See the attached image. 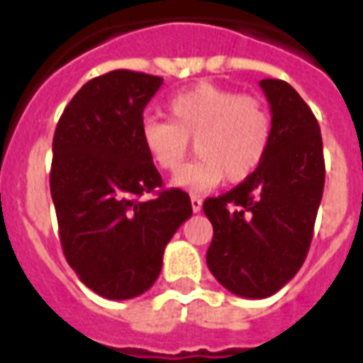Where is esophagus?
Returning <instances> with one entry per match:
<instances>
[{
    "label": "esophagus",
    "instance_id": "obj_1",
    "mask_svg": "<svg viewBox=\"0 0 363 363\" xmlns=\"http://www.w3.org/2000/svg\"><path fill=\"white\" fill-rule=\"evenodd\" d=\"M190 203H192V211L200 213L201 211V200L198 196H190Z\"/></svg>",
    "mask_w": 363,
    "mask_h": 363
}]
</instances>
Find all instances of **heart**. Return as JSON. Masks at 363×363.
I'll list each match as a JSON object with an SVG mask.
<instances>
[{
    "mask_svg": "<svg viewBox=\"0 0 363 363\" xmlns=\"http://www.w3.org/2000/svg\"><path fill=\"white\" fill-rule=\"evenodd\" d=\"M169 120H145L140 138L157 169L177 173L196 143V157L175 177V184L206 192L226 181H247L268 154L272 116L255 96L213 83H198L167 102Z\"/></svg>",
    "mask_w": 363,
    "mask_h": 363,
    "instance_id": "heart-1",
    "label": "heart"
}]
</instances>
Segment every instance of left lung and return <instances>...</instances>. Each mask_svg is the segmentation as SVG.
Returning a JSON list of instances; mask_svg holds the SVG:
<instances>
[{
  "label": "left lung",
  "instance_id": "left-lung-1",
  "mask_svg": "<svg viewBox=\"0 0 363 363\" xmlns=\"http://www.w3.org/2000/svg\"><path fill=\"white\" fill-rule=\"evenodd\" d=\"M259 85L272 112L267 157L247 181L203 201L213 225L207 267L245 298L270 297L303 267L325 182L322 135L308 104L287 82Z\"/></svg>",
  "mask_w": 363,
  "mask_h": 363
}]
</instances>
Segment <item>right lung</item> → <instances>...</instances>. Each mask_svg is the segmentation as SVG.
<instances>
[{"mask_svg":"<svg viewBox=\"0 0 363 363\" xmlns=\"http://www.w3.org/2000/svg\"><path fill=\"white\" fill-rule=\"evenodd\" d=\"M163 77L114 70L93 77L60 116L52 137L51 196L60 245L77 278L112 301L148 291L165 245L192 215L190 196L160 190L140 138L143 112ZM156 193L154 201H138Z\"/></svg>","mask_w":363,"mask_h":363,"instance_id":"add662e5","label":"right lung"}]
</instances>
